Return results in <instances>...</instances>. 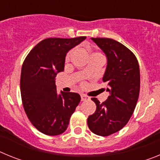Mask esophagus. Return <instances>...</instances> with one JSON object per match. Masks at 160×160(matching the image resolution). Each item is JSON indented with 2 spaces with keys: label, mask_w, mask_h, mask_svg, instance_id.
<instances>
[{
  "label": "esophagus",
  "mask_w": 160,
  "mask_h": 160,
  "mask_svg": "<svg viewBox=\"0 0 160 160\" xmlns=\"http://www.w3.org/2000/svg\"><path fill=\"white\" fill-rule=\"evenodd\" d=\"M81 99H82V101H86V100L89 99V97H88V96H87V95H85V94H82Z\"/></svg>",
  "instance_id": "34e87169"
}]
</instances>
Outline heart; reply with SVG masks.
I'll list each match as a JSON object with an SVG mask.
<instances>
[{
	"mask_svg": "<svg viewBox=\"0 0 160 160\" xmlns=\"http://www.w3.org/2000/svg\"><path fill=\"white\" fill-rule=\"evenodd\" d=\"M72 53H73V50H70V51L66 53V58H65V61H66V62L70 61V58H71V56H72ZM95 55H100V56H102V55L100 53H93L92 54H91V56H95Z\"/></svg>",
	"mask_w": 160,
	"mask_h": 160,
	"instance_id": "obj_1",
	"label": "heart"
}]
</instances>
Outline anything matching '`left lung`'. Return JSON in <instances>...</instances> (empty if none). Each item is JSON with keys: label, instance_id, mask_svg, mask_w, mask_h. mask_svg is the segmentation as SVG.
<instances>
[{"label": "left lung", "instance_id": "obj_1", "mask_svg": "<svg viewBox=\"0 0 160 160\" xmlns=\"http://www.w3.org/2000/svg\"><path fill=\"white\" fill-rule=\"evenodd\" d=\"M107 58L102 81L110 93L102 103L96 98V111L87 118L88 128L94 134L108 136L122 129L131 118L140 90V72L135 55L120 42L111 38H91Z\"/></svg>", "mask_w": 160, "mask_h": 160}]
</instances>
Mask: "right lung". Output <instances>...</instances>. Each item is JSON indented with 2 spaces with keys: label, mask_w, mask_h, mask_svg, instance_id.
<instances>
[{
  "label": "right lung",
  "mask_w": 160,
  "mask_h": 160,
  "mask_svg": "<svg viewBox=\"0 0 160 160\" xmlns=\"http://www.w3.org/2000/svg\"><path fill=\"white\" fill-rule=\"evenodd\" d=\"M86 38H46L24 61L20 81L24 110L31 123L45 135L62 134L81 100L77 93L58 94L55 77L64 70L66 53Z\"/></svg>",
  "instance_id": "add662e5"
}]
</instances>
